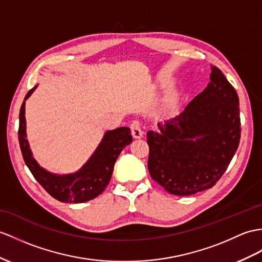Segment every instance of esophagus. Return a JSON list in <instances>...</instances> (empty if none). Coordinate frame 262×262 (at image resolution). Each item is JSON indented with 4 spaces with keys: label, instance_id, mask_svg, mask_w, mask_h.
Masks as SVG:
<instances>
[{
    "label": "esophagus",
    "instance_id": "1",
    "mask_svg": "<svg viewBox=\"0 0 262 262\" xmlns=\"http://www.w3.org/2000/svg\"><path fill=\"white\" fill-rule=\"evenodd\" d=\"M131 133L132 137L135 139H140L143 137V130L139 121H135V122L131 124Z\"/></svg>",
    "mask_w": 262,
    "mask_h": 262
}]
</instances>
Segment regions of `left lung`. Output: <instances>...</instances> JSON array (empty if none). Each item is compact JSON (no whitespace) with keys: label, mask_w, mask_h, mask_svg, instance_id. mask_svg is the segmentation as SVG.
<instances>
[{"label":"left lung","mask_w":262,"mask_h":262,"mask_svg":"<svg viewBox=\"0 0 262 262\" xmlns=\"http://www.w3.org/2000/svg\"><path fill=\"white\" fill-rule=\"evenodd\" d=\"M239 98L216 67L210 82L179 116L146 133L151 178L171 194L191 195L212 188L240 142Z\"/></svg>","instance_id":"left-lung-1"}]
</instances>
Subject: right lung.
<instances>
[{"label":"right lung","instance_id":"add662e5","mask_svg":"<svg viewBox=\"0 0 262 262\" xmlns=\"http://www.w3.org/2000/svg\"><path fill=\"white\" fill-rule=\"evenodd\" d=\"M35 89L36 85L25 95L20 110L18 142L25 164L28 165L35 180L54 199L69 203H82L94 199L103 192L109 184L114 163L120 152L132 142L130 129L126 126H121L118 129L106 131L97 150L79 171L62 176L51 173L40 167V164L32 156L27 139L25 101Z\"/></svg>","mask_w":262,"mask_h":262}]
</instances>
